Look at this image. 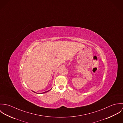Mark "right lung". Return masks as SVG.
<instances>
[{
	"instance_id": "add662e5",
	"label": "right lung",
	"mask_w": 123,
	"mask_h": 123,
	"mask_svg": "<svg viewBox=\"0 0 123 123\" xmlns=\"http://www.w3.org/2000/svg\"><path fill=\"white\" fill-rule=\"evenodd\" d=\"M52 89V88H51ZM51 89H50V90H51ZM50 90H48V91H45V92H43V93H41V94H43V93H46V92H48V91H50ZM33 92H35V93H36V92H35L34 91H33ZM37 94H40V93H37Z\"/></svg>"
}]
</instances>
